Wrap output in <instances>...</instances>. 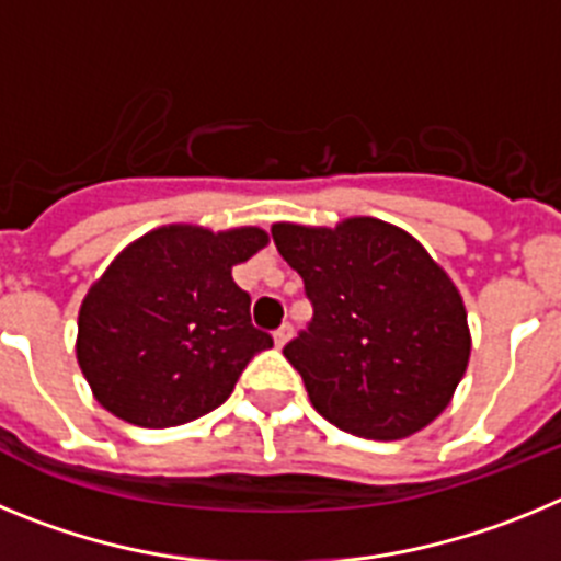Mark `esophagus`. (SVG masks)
Segmentation results:
<instances>
[{
  "instance_id": "34e87169",
  "label": "esophagus",
  "mask_w": 561,
  "mask_h": 561,
  "mask_svg": "<svg viewBox=\"0 0 561 561\" xmlns=\"http://www.w3.org/2000/svg\"><path fill=\"white\" fill-rule=\"evenodd\" d=\"M289 340H291V325L284 323V325H280V329L275 331V345H277V348H284V345Z\"/></svg>"
}]
</instances>
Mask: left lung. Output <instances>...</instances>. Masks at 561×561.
<instances>
[{
  "instance_id": "obj_1",
  "label": "left lung",
  "mask_w": 561,
  "mask_h": 561,
  "mask_svg": "<svg viewBox=\"0 0 561 561\" xmlns=\"http://www.w3.org/2000/svg\"><path fill=\"white\" fill-rule=\"evenodd\" d=\"M272 238L314 306L284 356L317 413L374 440L408 438L438 419L472 334L458 286L419 238L374 216L336 227L277 221Z\"/></svg>"
}]
</instances>
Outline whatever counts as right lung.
<instances>
[{
	"instance_id": "add662e5",
	"label": "right lung",
	"mask_w": 561,
	"mask_h": 561,
	"mask_svg": "<svg viewBox=\"0 0 561 561\" xmlns=\"http://www.w3.org/2000/svg\"><path fill=\"white\" fill-rule=\"evenodd\" d=\"M270 244L261 227L165 225L117 252L78 311L76 356L101 408L134 427H180L225 404L272 336L232 280Z\"/></svg>"
}]
</instances>
